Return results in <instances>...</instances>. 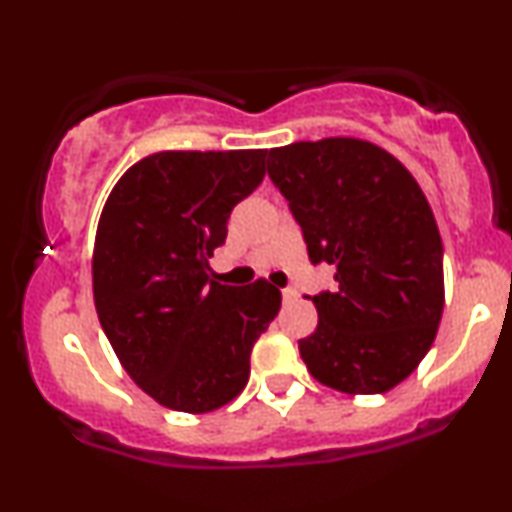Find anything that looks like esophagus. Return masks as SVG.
<instances>
[{
  "mask_svg": "<svg viewBox=\"0 0 512 512\" xmlns=\"http://www.w3.org/2000/svg\"><path fill=\"white\" fill-rule=\"evenodd\" d=\"M281 298H284V301H293V298H296V289H281Z\"/></svg>",
  "mask_w": 512,
  "mask_h": 512,
  "instance_id": "1",
  "label": "esophagus"
}]
</instances>
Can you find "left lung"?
<instances>
[{
  "mask_svg": "<svg viewBox=\"0 0 512 512\" xmlns=\"http://www.w3.org/2000/svg\"><path fill=\"white\" fill-rule=\"evenodd\" d=\"M269 178L289 202L313 264L334 289L313 296L298 342L310 375L346 395H380L414 373L443 315V243L419 182L361 139L272 149Z\"/></svg>",
  "mask_w": 512,
  "mask_h": 512,
  "instance_id": "8db88e82",
  "label": "left lung"
}]
</instances>
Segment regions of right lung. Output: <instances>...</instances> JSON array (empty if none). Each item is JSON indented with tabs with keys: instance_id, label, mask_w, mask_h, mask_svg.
<instances>
[{
	"instance_id": "add662e5",
	"label": "right lung",
	"mask_w": 512,
	"mask_h": 512,
	"mask_svg": "<svg viewBox=\"0 0 512 512\" xmlns=\"http://www.w3.org/2000/svg\"><path fill=\"white\" fill-rule=\"evenodd\" d=\"M264 149L158 151L117 180L98 221L93 298L122 368L187 414L236 399L281 293L211 281L233 207L260 187Z\"/></svg>"
}]
</instances>
